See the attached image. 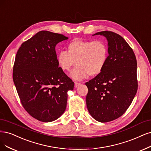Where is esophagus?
Instances as JSON below:
<instances>
[{
	"label": "esophagus",
	"instance_id": "esophagus-1",
	"mask_svg": "<svg viewBox=\"0 0 151 151\" xmlns=\"http://www.w3.org/2000/svg\"><path fill=\"white\" fill-rule=\"evenodd\" d=\"M81 84V82H75V85H74V86H75V87H77L78 86H80Z\"/></svg>",
	"mask_w": 151,
	"mask_h": 151
}]
</instances>
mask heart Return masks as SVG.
Wrapping results in <instances>:
<instances>
[{
    "label": "heart",
    "mask_w": 151,
    "mask_h": 151,
    "mask_svg": "<svg viewBox=\"0 0 151 151\" xmlns=\"http://www.w3.org/2000/svg\"><path fill=\"white\" fill-rule=\"evenodd\" d=\"M67 52L60 50L58 54L57 62L65 72L69 70L76 62L77 65L69 74L74 81L99 74L108 61L109 49L104 41L75 39L67 45Z\"/></svg>",
    "instance_id": "obj_1"
}]
</instances>
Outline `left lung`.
I'll use <instances>...</instances> for the list:
<instances>
[{
	"instance_id": "1",
	"label": "left lung",
	"mask_w": 151,
	"mask_h": 151,
	"mask_svg": "<svg viewBox=\"0 0 151 151\" xmlns=\"http://www.w3.org/2000/svg\"><path fill=\"white\" fill-rule=\"evenodd\" d=\"M108 42L109 58L104 69L86 83V104L91 116L100 122L121 117L134 99L137 91V60L132 49L120 35L102 31Z\"/></svg>"
}]
</instances>
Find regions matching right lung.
Wrapping results in <instances>:
<instances>
[{
	"mask_svg": "<svg viewBox=\"0 0 151 151\" xmlns=\"http://www.w3.org/2000/svg\"><path fill=\"white\" fill-rule=\"evenodd\" d=\"M68 37L42 30L22 44L13 68V81L20 102L30 115L49 122L66 109L67 92L74 83L57 62L55 46Z\"/></svg>",
	"mask_w": 151,
	"mask_h": 151,
	"instance_id": "1",
	"label": "right lung"
}]
</instances>
